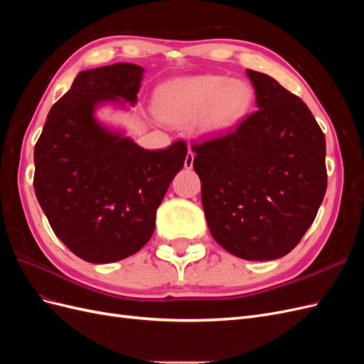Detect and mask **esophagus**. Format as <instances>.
Masks as SVG:
<instances>
[{
  "label": "esophagus",
  "instance_id": "34e87169",
  "mask_svg": "<svg viewBox=\"0 0 364 364\" xmlns=\"http://www.w3.org/2000/svg\"><path fill=\"white\" fill-rule=\"evenodd\" d=\"M193 164H194V153L190 150L188 155H186V158H185L183 165H185L186 170H190V168H193Z\"/></svg>",
  "mask_w": 364,
  "mask_h": 364
}]
</instances>
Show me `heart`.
I'll use <instances>...</instances> for the list:
<instances>
[{"label":"heart","mask_w":364,"mask_h":364,"mask_svg":"<svg viewBox=\"0 0 364 364\" xmlns=\"http://www.w3.org/2000/svg\"><path fill=\"white\" fill-rule=\"evenodd\" d=\"M252 86L228 75L205 74L170 80L158 87L153 100L156 115L168 123L191 118L199 136L213 138L235 129L250 112Z\"/></svg>","instance_id":"obj_1"}]
</instances>
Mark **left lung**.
<instances>
[{
    "label": "left lung",
    "instance_id": "1",
    "mask_svg": "<svg viewBox=\"0 0 364 364\" xmlns=\"http://www.w3.org/2000/svg\"><path fill=\"white\" fill-rule=\"evenodd\" d=\"M257 112L232 134L194 146L209 232L232 255H287L314 222L326 191L322 129L299 97L247 70Z\"/></svg>",
    "mask_w": 364,
    "mask_h": 364
}]
</instances>
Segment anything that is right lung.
<instances>
[{
    "instance_id": "obj_1",
    "label": "right lung",
    "mask_w": 364,
    "mask_h": 364,
    "mask_svg": "<svg viewBox=\"0 0 364 364\" xmlns=\"http://www.w3.org/2000/svg\"><path fill=\"white\" fill-rule=\"evenodd\" d=\"M144 68L114 63L80 71L53 105L35 146V193L54 234L74 255L107 264L136 253L155 230L156 209L186 158L183 141L150 151L98 119L130 111Z\"/></svg>"
}]
</instances>
